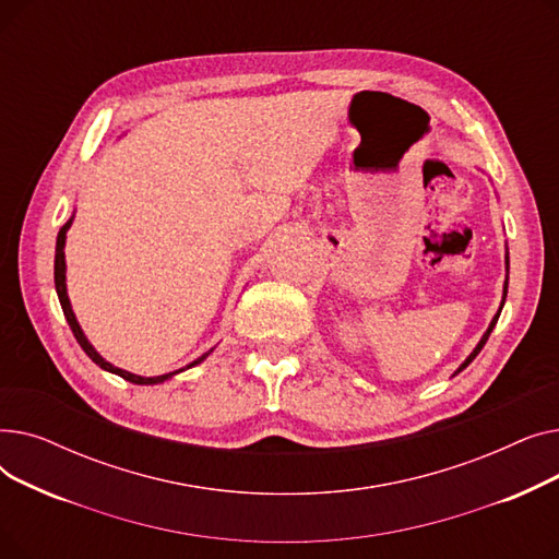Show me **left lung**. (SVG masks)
<instances>
[{
    "label": "left lung",
    "mask_w": 559,
    "mask_h": 559,
    "mask_svg": "<svg viewBox=\"0 0 559 559\" xmlns=\"http://www.w3.org/2000/svg\"><path fill=\"white\" fill-rule=\"evenodd\" d=\"M506 272H508V274H510V255H508V253H506ZM508 274H506V285H503V301H501V308H498V312H496V314H493V319H491V324H489V329H487V331H485V335H483V337H480V342H478V344H476V348H474V350H472V354H468V358H466V360H464V362H462V365H460V367H457V371H455V373H453V376H457V373H460V371H462V369H466V367H468V365H472V362H474V358H476V356H478V354H480V350H483V346H485V342H487V340H489V333H491V331H493V326H496V321H498V317H501V310H503V304H506V297H508Z\"/></svg>",
    "instance_id": "left-lung-1"
}]
</instances>
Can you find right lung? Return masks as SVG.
Here are the masks:
<instances>
[{"label": "right lung", "mask_w": 559, "mask_h": 559, "mask_svg": "<svg viewBox=\"0 0 559 559\" xmlns=\"http://www.w3.org/2000/svg\"><path fill=\"white\" fill-rule=\"evenodd\" d=\"M72 219H74V215L61 226V230H58V238H56V255H53V283H56V295H58V301H61V308H63V314H66V319H68V324H70V329H72L76 342L81 344V348L87 354V358H91L95 365H99L104 371H110V373H115V376H120V378L129 380V383H133V385H158V383H165V380L174 378L176 373H181V371H186V369H190V367H197L199 362H203L205 358H209V356L213 354V348H211L209 354L199 356L197 360H192V362L186 365L183 369H176V371H169V373H163V376H152V378H144V376L124 371V369H120V367L110 365L108 360H104V358L97 354V350H95V346H93L91 342H87V337L83 335V331H81V326H79V321H76V317H74L70 297H68V285H66V238H68V228L72 226Z\"/></svg>", "instance_id": "right-lung-1"}]
</instances>
